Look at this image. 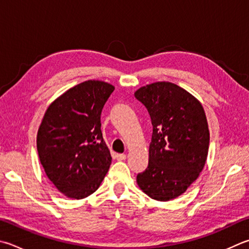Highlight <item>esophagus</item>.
Masks as SVG:
<instances>
[{
    "mask_svg": "<svg viewBox=\"0 0 249 249\" xmlns=\"http://www.w3.org/2000/svg\"><path fill=\"white\" fill-rule=\"evenodd\" d=\"M116 159L119 161H124L126 159V155H124V153H120V155H116Z\"/></svg>",
    "mask_w": 249,
    "mask_h": 249,
    "instance_id": "1",
    "label": "esophagus"
}]
</instances>
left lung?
Returning <instances> with one entry per match:
<instances>
[{"label":"left lung","instance_id":"1","mask_svg":"<svg viewBox=\"0 0 249 249\" xmlns=\"http://www.w3.org/2000/svg\"><path fill=\"white\" fill-rule=\"evenodd\" d=\"M135 98L146 107L152 124L149 163L137 184L152 199H174L205 166L210 140L205 111L195 97L169 81L143 86Z\"/></svg>","mask_w":249,"mask_h":249}]
</instances>
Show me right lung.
Instances as JSON below:
<instances>
[{
	"label": "right lung",
	"instance_id": "obj_1",
	"mask_svg": "<svg viewBox=\"0 0 249 249\" xmlns=\"http://www.w3.org/2000/svg\"><path fill=\"white\" fill-rule=\"evenodd\" d=\"M114 90L101 80L71 88L49 106L37 135L40 162L66 197L83 199L100 186L112 158L101 132L103 106Z\"/></svg>",
	"mask_w": 249,
	"mask_h": 249
}]
</instances>
